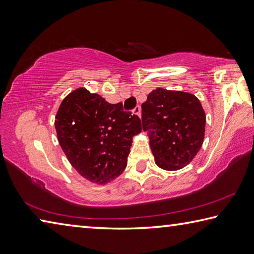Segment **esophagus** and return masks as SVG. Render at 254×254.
<instances>
[{
	"instance_id": "1",
	"label": "esophagus",
	"mask_w": 254,
	"mask_h": 254,
	"mask_svg": "<svg viewBox=\"0 0 254 254\" xmlns=\"http://www.w3.org/2000/svg\"><path fill=\"white\" fill-rule=\"evenodd\" d=\"M133 113H134L135 115H137V117L141 118V107L137 105L134 107V110H133Z\"/></svg>"
}]
</instances>
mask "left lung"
Here are the masks:
<instances>
[{
    "label": "left lung",
    "instance_id": "8db88e82",
    "mask_svg": "<svg viewBox=\"0 0 254 254\" xmlns=\"http://www.w3.org/2000/svg\"><path fill=\"white\" fill-rule=\"evenodd\" d=\"M142 127L149 132L150 148L159 168L186 167L204 141L206 115L190 93L157 88L142 104Z\"/></svg>",
    "mask_w": 254,
    "mask_h": 254
}]
</instances>
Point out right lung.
Segmentation results:
<instances>
[{"mask_svg":"<svg viewBox=\"0 0 254 254\" xmlns=\"http://www.w3.org/2000/svg\"><path fill=\"white\" fill-rule=\"evenodd\" d=\"M58 142L75 170L91 183L105 185L123 173L140 119L79 87L64 98L56 114Z\"/></svg>","mask_w":254,"mask_h":254,"instance_id":"obj_1","label":"right lung"}]
</instances>
